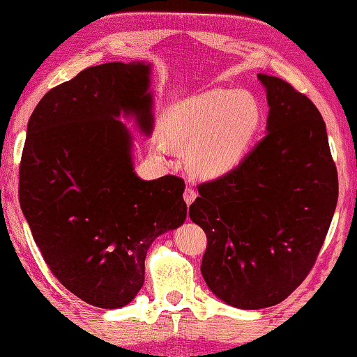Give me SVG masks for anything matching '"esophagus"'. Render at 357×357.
<instances>
[{"instance_id":"obj_1","label":"esophagus","mask_w":357,"mask_h":357,"mask_svg":"<svg viewBox=\"0 0 357 357\" xmlns=\"http://www.w3.org/2000/svg\"><path fill=\"white\" fill-rule=\"evenodd\" d=\"M196 196H198V193H196V190L195 188H191V187H187L185 188V193H183V199H185V203H187L188 206L193 203V201L196 199Z\"/></svg>"}]
</instances>
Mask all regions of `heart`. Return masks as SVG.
<instances>
[{
  "instance_id": "1",
  "label": "heart",
  "mask_w": 357,
  "mask_h": 357,
  "mask_svg": "<svg viewBox=\"0 0 357 357\" xmlns=\"http://www.w3.org/2000/svg\"><path fill=\"white\" fill-rule=\"evenodd\" d=\"M259 126V105L250 93L209 90L170 107L166 138L187 149L195 174L211 178L227 174L245 158Z\"/></svg>"
}]
</instances>
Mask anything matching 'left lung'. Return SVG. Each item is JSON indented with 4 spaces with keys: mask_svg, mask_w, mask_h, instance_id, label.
<instances>
[{
    "mask_svg": "<svg viewBox=\"0 0 357 357\" xmlns=\"http://www.w3.org/2000/svg\"><path fill=\"white\" fill-rule=\"evenodd\" d=\"M266 86L267 135L222 177L198 187L190 219L208 236L201 273L238 309L282 303L301 285L327 236L338 174L322 116L278 77Z\"/></svg>",
    "mask_w": 357,
    "mask_h": 357,
    "instance_id": "8db88e82",
    "label": "left lung"
}]
</instances>
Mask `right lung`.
I'll return each instance as SVG.
<instances>
[{"label":"right lung","mask_w":357,"mask_h":357,"mask_svg":"<svg viewBox=\"0 0 357 357\" xmlns=\"http://www.w3.org/2000/svg\"><path fill=\"white\" fill-rule=\"evenodd\" d=\"M151 64L82 70L41 98L30 116L19 167L20 209L53 275L82 301L127 306L144 282L159 235L187 219L185 183L142 180L132 135L119 117L153 132Z\"/></svg>","instance_id":"add662e5"}]
</instances>
